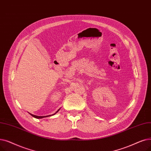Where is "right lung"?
Listing matches in <instances>:
<instances>
[{
	"instance_id": "right-lung-1",
	"label": "right lung",
	"mask_w": 151,
	"mask_h": 151,
	"mask_svg": "<svg viewBox=\"0 0 151 151\" xmlns=\"http://www.w3.org/2000/svg\"><path fill=\"white\" fill-rule=\"evenodd\" d=\"M60 110V109H59ZM59 110L58 111H56V112H58V111H59ZM55 113V114H56ZM30 114V113H29ZM31 116H32V117H35V118H36V119H42V118H44V117H47V116H35V115H33V114H30ZM53 115H54V114H53ZM51 116V115H50V116Z\"/></svg>"
}]
</instances>
